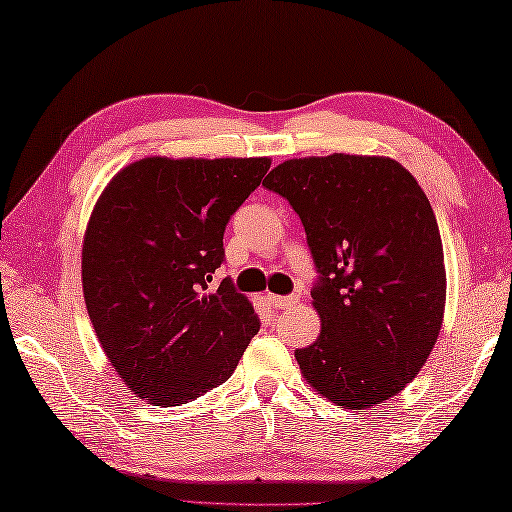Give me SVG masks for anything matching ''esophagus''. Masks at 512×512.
Instances as JSON below:
<instances>
[{"mask_svg": "<svg viewBox=\"0 0 512 512\" xmlns=\"http://www.w3.org/2000/svg\"><path fill=\"white\" fill-rule=\"evenodd\" d=\"M266 300H268V304L273 306V309H288V306L297 304V300H300V297H297V295H273V293H266Z\"/></svg>", "mask_w": 512, "mask_h": 512, "instance_id": "34e87169", "label": "esophagus"}]
</instances>
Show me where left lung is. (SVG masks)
I'll use <instances>...</instances> for the list:
<instances>
[{"mask_svg": "<svg viewBox=\"0 0 512 512\" xmlns=\"http://www.w3.org/2000/svg\"><path fill=\"white\" fill-rule=\"evenodd\" d=\"M300 215L322 329L297 349L315 392L367 410L412 383L439 338L443 244L421 185L389 156L288 159L264 179Z\"/></svg>", "mask_w": 512, "mask_h": 512, "instance_id": "obj_1", "label": "left lung"}]
</instances>
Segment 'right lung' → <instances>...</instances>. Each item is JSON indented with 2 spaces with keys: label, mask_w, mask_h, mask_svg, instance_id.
I'll list each match as a JSON object with an SVG mask.
<instances>
[{
  "label": "right lung",
  "mask_w": 512,
  "mask_h": 512,
  "mask_svg": "<svg viewBox=\"0 0 512 512\" xmlns=\"http://www.w3.org/2000/svg\"><path fill=\"white\" fill-rule=\"evenodd\" d=\"M271 159H147L96 201L82 241V291L111 367L152 405L226 383L259 320L226 280L224 232Z\"/></svg>",
  "instance_id": "add662e5"
}]
</instances>
